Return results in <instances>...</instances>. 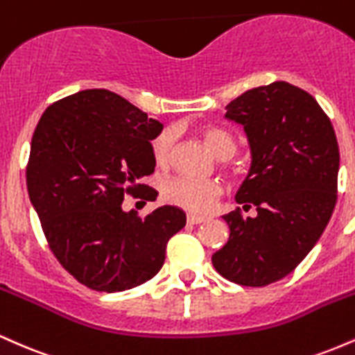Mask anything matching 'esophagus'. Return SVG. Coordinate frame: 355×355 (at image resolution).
Instances as JSON below:
<instances>
[{"mask_svg": "<svg viewBox=\"0 0 355 355\" xmlns=\"http://www.w3.org/2000/svg\"><path fill=\"white\" fill-rule=\"evenodd\" d=\"M187 222L191 223V225H197V223L205 222V217H200V215H193V214H190L189 217H187Z\"/></svg>", "mask_w": 355, "mask_h": 355, "instance_id": "34e87169", "label": "esophagus"}]
</instances>
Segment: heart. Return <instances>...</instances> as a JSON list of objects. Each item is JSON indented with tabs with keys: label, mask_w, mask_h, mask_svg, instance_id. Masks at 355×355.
<instances>
[{
	"label": "heart",
	"mask_w": 355,
	"mask_h": 355,
	"mask_svg": "<svg viewBox=\"0 0 355 355\" xmlns=\"http://www.w3.org/2000/svg\"><path fill=\"white\" fill-rule=\"evenodd\" d=\"M200 135L210 150L220 160H230L237 153V140L217 126H205L200 130ZM152 155L157 166L168 168L173 160L175 132L172 128L162 130L152 140ZM222 187L215 180H195V178L178 177L165 182L164 197L166 202L193 214H207L214 209Z\"/></svg>",
	"instance_id": "heart-1"
}]
</instances>
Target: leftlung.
I'll use <instances>...</instances> for the list:
<instances>
[{
  "instance_id": "obj_1",
  "label": "left lung",
  "mask_w": 355,
  "mask_h": 355,
  "mask_svg": "<svg viewBox=\"0 0 355 355\" xmlns=\"http://www.w3.org/2000/svg\"><path fill=\"white\" fill-rule=\"evenodd\" d=\"M243 126L252 164L235 200L255 207L223 215L230 237L211 263L230 282L262 287L284 279L312 250L337 200L339 145L315 98L287 81L257 87L225 107Z\"/></svg>"
}]
</instances>
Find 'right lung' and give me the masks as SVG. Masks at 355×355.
<instances>
[{"mask_svg":"<svg viewBox=\"0 0 355 355\" xmlns=\"http://www.w3.org/2000/svg\"><path fill=\"white\" fill-rule=\"evenodd\" d=\"M162 130L123 96L96 88L55 101L36 125L26 166L31 205L58 262L93 291L145 284L185 227V211L173 205L145 218L121 209L125 193L146 188L138 182L153 173L150 145ZM157 195L148 187L140 198Z\"/></svg>","mask_w":355,"mask_h":355,"instance_id":"1","label":"right lung"}]
</instances>
